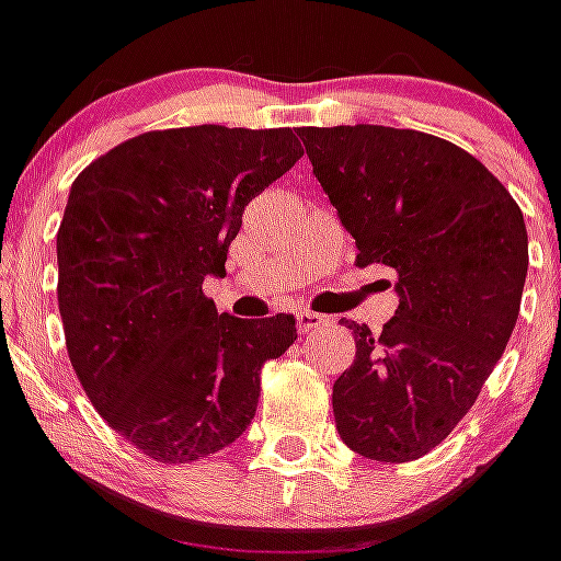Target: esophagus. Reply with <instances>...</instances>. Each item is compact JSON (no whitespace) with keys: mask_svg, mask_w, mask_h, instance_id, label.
Listing matches in <instances>:
<instances>
[{"mask_svg":"<svg viewBox=\"0 0 561 561\" xmlns=\"http://www.w3.org/2000/svg\"><path fill=\"white\" fill-rule=\"evenodd\" d=\"M296 322H298V331L307 333V331H314V328L325 325V317L317 314V312H309V309H304V312L296 314Z\"/></svg>","mask_w":561,"mask_h":561,"instance_id":"obj_1","label":"esophagus"}]
</instances>
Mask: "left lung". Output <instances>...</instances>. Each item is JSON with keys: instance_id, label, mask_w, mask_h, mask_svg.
<instances>
[{"instance_id": "1", "label": "left lung", "mask_w": 561, "mask_h": 561, "mask_svg": "<svg viewBox=\"0 0 561 561\" xmlns=\"http://www.w3.org/2000/svg\"><path fill=\"white\" fill-rule=\"evenodd\" d=\"M360 268L399 274V309L371 333L344 322L355 360L333 382L344 445L371 461L437 448L502 358L529 265L524 214L458 146L380 124L298 129Z\"/></svg>"}]
</instances>
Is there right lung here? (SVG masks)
<instances>
[{"mask_svg": "<svg viewBox=\"0 0 561 561\" xmlns=\"http://www.w3.org/2000/svg\"><path fill=\"white\" fill-rule=\"evenodd\" d=\"M301 154L290 127L201 124L124 140L72 181L56 236L67 353L107 426L157 461L236 443L260 369L298 339L293 314H219L203 282Z\"/></svg>", "mask_w": 561, "mask_h": 561, "instance_id": "right-lung-1", "label": "right lung"}]
</instances>
